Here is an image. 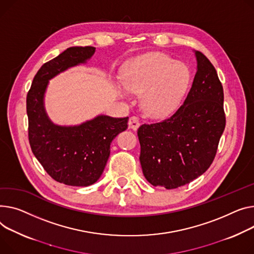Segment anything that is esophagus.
<instances>
[{
  "mask_svg": "<svg viewBox=\"0 0 254 254\" xmlns=\"http://www.w3.org/2000/svg\"><path fill=\"white\" fill-rule=\"evenodd\" d=\"M128 127L132 130H137L138 127H140V120L138 116H130L128 120Z\"/></svg>",
  "mask_w": 254,
  "mask_h": 254,
  "instance_id": "1",
  "label": "esophagus"
}]
</instances>
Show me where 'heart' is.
<instances>
[{"mask_svg":"<svg viewBox=\"0 0 254 254\" xmlns=\"http://www.w3.org/2000/svg\"><path fill=\"white\" fill-rule=\"evenodd\" d=\"M190 83L187 66L162 53H149L127 64L123 86L141 94L143 111L151 117H163L180 105Z\"/></svg>","mask_w":254,"mask_h":254,"instance_id":"b5f03b06","label":"heart"}]
</instances>
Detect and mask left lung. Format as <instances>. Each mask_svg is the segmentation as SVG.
Returning <instances> with one entry per match:
<instances>
[{"label":"left lung","instance_id":"left-lung-1","mask_svg":"<svg viewBox=\"0 0 254 254\" xmlns=\"http://www.w3.org/2000/svg\"><path fill=\"white\" fill-rule=\"evenodd\" d=\"M197 72L183 105L168 118L138 128L146 180L176 189L211 165L226 127L224 89L207 57L196 52Z\"/></svg>","mask_w":254,"mask_h":254}]
</instances>
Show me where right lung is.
<instances>
[{
    "mask_svg": "<svg viewBox=\"0 0 254 254\" xmlns=\"http://www.w3.org/2000/svg\"><path fill=\"white\" fill-rule=\"evenodd\" d=\"M94 47H70L42 65L26 97L28 141L33 155L55 181L87 187L102 175L110 155V144L127 127L128 117L100 115L77 127H58L49 121L43 99L48 80L59 72L86 62Z\"/></svg>",
    "mask_w": 254,
    "mask_h": 254,
    "instance_id": "1",
    "label": "right lung"
}]
</instances>
